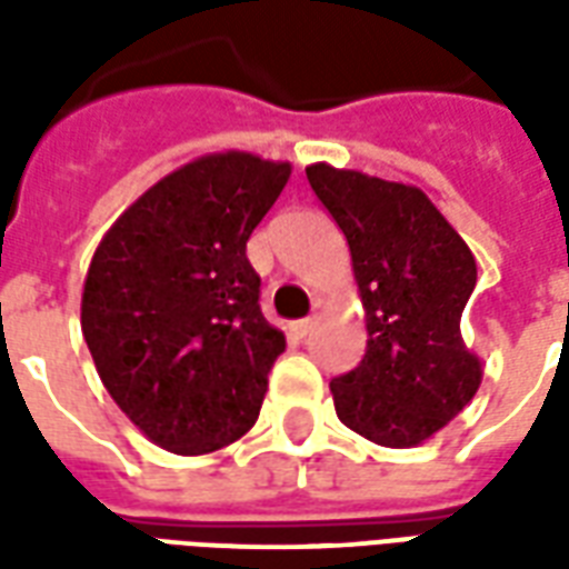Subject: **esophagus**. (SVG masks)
<instances>
[{"label": "esophagus", "mask_w": 569, "mask_h": 569, "mask_svg": "<svg viewBox=\"0 0 569 569\" xmlns=\"http://www.w3.org/2000/svg\"><path fill=\"white\" fill-rule=\"evenodd\" d=\"M313 326H317V317H305V320L292 322V332H296V338H308L313 332Z\"/></svg>", "instance_id": "1"}]
</instances>
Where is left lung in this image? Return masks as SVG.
<instances>
[{
    "instance_id": "obj_1",
    "label": "left lung",
    "mask_w": 569,
    "mask_h": 569,
    "mask_svg": "<svg viewBox=\"0 0 569 569\" xmlns=\"http://www.w3.org/2000/svg\"><path fill=\"white\" fill-rule=\"evenodd\" d=\"M308 182L345 231L369 347L329 387L345 427L411 448L453 420L481 383L460 317L476 289V256L420 188L310 163Z\"/></svg>"
}]
</instances>
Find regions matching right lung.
I'll use <instances>...</instances> for the list:
<instances>
[{
    "instance_id": "1",
    "label": "right lung",
    "mask_w": 569,
    "mask_h": 569,
    "mask_svg": "<svg viewBox=\"0 0 569 569\" xmlns=\"http://www.w3.org/2000/svg\"><path fill=\"white\" fill-rule=\"evenodd\" d=\"M289 163L207 154L151 186L93 252L81 332L100 381L154 445L210 453L259 418L286 350L261 317L247 240Z\"/></svg>"
}]
</instances>
